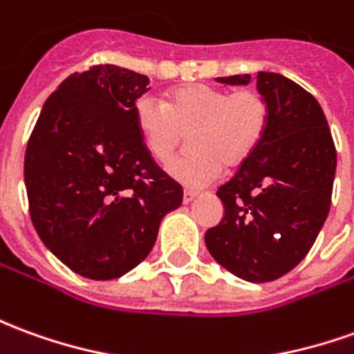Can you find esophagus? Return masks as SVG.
<instances>
[{"label":"esophagus","mask_w":354,"mask_h":354,"mask_svg":"<svg viewBox=\"0 0 354 354\" xmlns=\"http://www.w3.org/2000/svg\"><path fill=\"white\" fill-rule=\"evenodd\" d=\"M197 197V192H192V189H185L184 192V203L187 205V203H192Z\"/></svg>","instance_id":"obj_1"}]
</instances>
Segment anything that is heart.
Listing matches in <instances>:
<instances>
[{
	"mask_svg": "<svg viewBox=\"0 0 354 354\" xmlns=\"http://www.w3.org/2000/svg\"><path fill=\"white\" fill-rule=\"evenodd\" d=\"M268 120V101L251 88L194 84L172 91L167 105L149 95L136 103V122L153 159L167 165L189 136L194 151L169 167L170 176L187 187L209 185L224 165H243L263 142Z\"/></svg>",
	"mask_w": 354,
	"mask_h": 354,
	"instance_id": "1",
	"label": "heart"
}]
</instances>
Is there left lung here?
Masks as SVG:
<instances>
[{
    "label": "left lung",
    "instance_id": "left-lung-1",
    "mask_svg": "<svg viewBox=\"0 0 354 354\" xmlns=\"http://www.w3.org/2000/svg\"><path fill=\"white\" fill-rule=\"evenodd\" d=\"M245 86L249 74L216 78ZM270 120L263 142L220 185L224 218L207 230L214 261L237 278L272 281L293 270L318 237L332 205L337 153L320 103L276 73L257 74Z\"/></svg>",
    "mask_w": 354,
    "mask_h": 354
}]
</instances>
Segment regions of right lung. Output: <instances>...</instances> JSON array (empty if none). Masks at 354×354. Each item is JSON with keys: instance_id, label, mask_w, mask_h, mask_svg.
Segmentation results:
<instances>
[{"instance_id": "1", "label": "right lung", "mask_w": 354, "mask_h": 354, "mask_svg": "<svg viewBox=\"0 0 354 354\" xmlns=\"http://www.w3.org/2000/svg\"><path fill=\"white\" fill-rule=\"evenodd\" d=\"M149 78L117 65L71 74L46 101L24 155L34 228L57 259L90 280L142 263L184 189L147 151L136 101Z\"/></svg>"}]
</instances>
